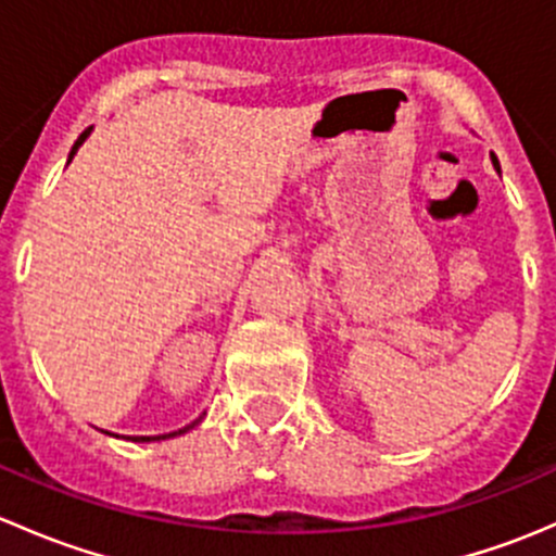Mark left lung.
Masks as SVG:
<instances>
[{"label": "left lung", "instance_id": "8db88e82", "mask_svg": "<svg viewBox=\"0 0 556 556\" xmlns=\"http://www.w3.org/2000/svg\"><path fill=\"white\" fill-rule=\"evenodd\" d=\"M492 164H495V169H501V166H497V159H495V155H492Z\"/></svg>", "mask_w": 556, "mask_h": 556}]
</instances>
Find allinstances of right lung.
<instances>
[{
	"label": "right lung",
	"mask_w": 556,
	"mask_h": 556,
	"mask_svg": "<svg viewBox=\"0 0 556 556\" xmlns=\"http://www.w3.org/2000/svg\"><path fill=\"white\" fill-rule=\"evenodd\" d=\"M88 134H91V128H86V131H83V134H80V137H77L75 148H72V153H70V161H72V159H75L77 148H80V144H83V142H86V139H88ZM199 422H201V417H199V419H195V422L185 425V428H182V430H174V433H166V435H134V439H131V441H139V444H144V441H164V439H174V435H182V433H188V430H190V428H195V425H199Z\"/></svg>",
	"instance_id": "obj_1"
}]
</instances>
